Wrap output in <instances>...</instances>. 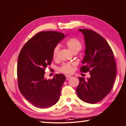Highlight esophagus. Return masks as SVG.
<instances>
[{
	"label": "esophagus",
	"mask_w": 126,
	"mask_h": 126,
	"mask_svg": "<svg viewBox=\"0 0 126 126\" xmlns=\"http://www.w3.org/2000/svg\"><path fill=\"white\" fill-rule=\"evenodd\" d=\"M65 77H66V80H68V79H70V78L71 77V76H70L67 75V76H66Z\"/></svg>",
	"instance_id": "esophagus-1"
}]
</instances>
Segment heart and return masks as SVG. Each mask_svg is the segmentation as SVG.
<instances>
[{
    "instance_id": "heart-1",
    "label": "heart",
    "mask_w": 126,
    "mask_h": 126,
    "mask_svg": "<svg viewBox=\"0 0 126 126\" xmlns=\"http://www.w3.org/2000/svg\"><path fill=\"white\" fill-rule=\"evenodd\" d=\"M66 45L73 53L78 52L82 48V45H81V43L80 41L75 37L70 38V39L67 40V41L66 42ZM59 50V46H56L54 48L53 51H52V57L55 59L57 58ZM75 66V63H64L60 68V71L64 73V74H71L74 71V67Z\"/></svg>"
}]
</instances>
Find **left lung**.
<instances>
[{
    "instance_id": "left-lung-1",
    "label": "left lung",
    "mask_w": 126,
    "mask_h": 126,
    "mask_svg": "<svg viewBox=\"0 0 126 126\" xmlns=\"http://www.w3.org/2000/svg\"><path fill=\"white\" fill-rule=\"evenodd\" d=\"M84 35L85 50L80 71L90 72L91 77H79L76 91L78 98L90 104H95L107 96L115 79L116 66L113 52L104 37L87 29H79Z\"/></svg>"
}]
</instances>
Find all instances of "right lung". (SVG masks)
Listing matches in <instances>:
<instances>
[{
    "instance_id": "1",
    "label": "right lung",
    "mask_w": 126,
    "mask_h": 126,
    "mask_svg": "<svg viewBox=\"0 0 126 126\" xmlns=\"http://www.w3.org/2000/svg\"><path fill=\"white\" fill-rule=\"evenodd\" d=\"M65 36L62 33L44 31L37 33L23 47L18 56L19 89L32 104L40 109L53 106L60 99L65 76L56 74L52 79L45 77V68L52 60V51Z\"/></svg>"
}]
</instances>
